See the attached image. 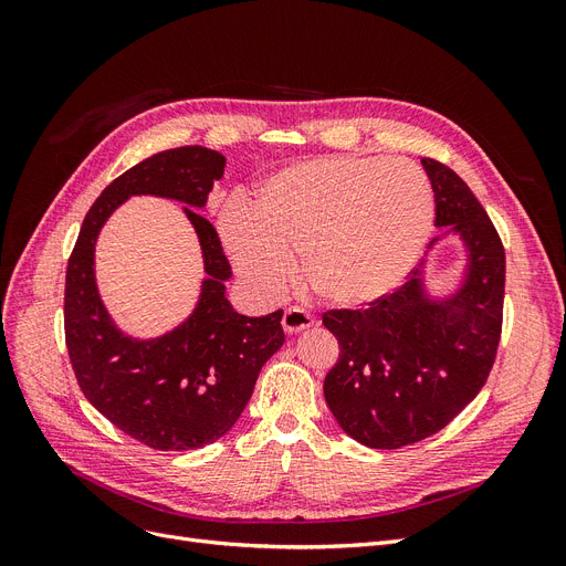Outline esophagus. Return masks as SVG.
Wrapping results in <instances>:
<instances>
[{
	"mask_svg": "<svg viewBox=\"0 0 566 566\" xmlns=\"http://www.w3.org/2000/svg\"><path fill=\"white\" fill-rule=\"evenodd\" d=\"M312 325H314V318L301 307H289L282 316V328L286 335H298L303 331H310Z\"/></svg>",
	"mask_w": 566,
	"mask_h": 566,
	"instance_id": "esophagus-1",
	"label": "esophagus"
}]
</instances>
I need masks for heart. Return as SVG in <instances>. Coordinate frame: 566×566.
I'll return each instance as SVG.
<instances>
[{"label": "heart", "instance_id": "b5f03b06", "mask_svg": "<svg viewBox=\"0 0 566 566\" xmlns=\"http://www.w3.org/2000/svg\"><path fill=\"white\" fill-rule=\"evenodd\" d=\"M436 220L429 176L408 160L335 156L291 165L231 201L220 235L233 268L263 298L282 293L303 259L307 289L358 310L392 295L418 265Z\"/></svg>", "mask_w": 566, "mask_h": 566}]
</instances>
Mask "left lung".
I'll return each mask as SVG.
<instances>
[{
    "label": "left lung",
    "mask_w": 566,
    "mask_h": 566,
    "mask_svg": "<svg viewBox=\"0 0 566 566\" xmlns=\"http://www.w3.org/2000/svg\"><path fill=\"white\" fill-rule=\"evenodd\" d=\"M422 167L436 227L459 233L465 245L463 284L433 301L422 261L385 301L323 312L339 342V360L323 380L325 401L339 427L374 450H399L448 427L484 388L502 333L500 235L457 171L433 158H422Z\"/></svg>",
    "instance_id": "1"
}]
</instances>
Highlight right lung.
Segmentation results:
<instances>
[{"instance_id":"right-lung-1","label":"right lung","mask_w":566,"mask_h":566,"mask_svg":"<svg viewBox=\"0 0 566 566\" xmlns=\"http://www.w3.org/2000/svg\"><path fill=\"white\" fill-rule=\"evenodd\" d=\"M224 165L211 148L181 146L130 167L88 208L66 268V346L84 397L116 429L160 452L197 450L222 438L245 410L261 367L284 344L282 310L243 316L231 307L224 295L231 265L216 227L195 211L206 206ZM133 193L187 203L209 275L196 312L156 340L118 332L95 286L97 233Z\"/></svg>"}]
</instances>
